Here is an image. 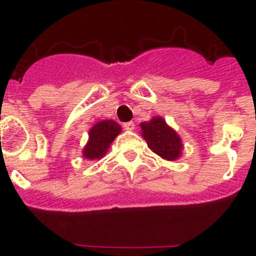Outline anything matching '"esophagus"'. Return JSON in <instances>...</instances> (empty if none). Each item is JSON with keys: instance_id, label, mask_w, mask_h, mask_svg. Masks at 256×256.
Returning <instances> with one entry per match:
<instances>
[{"instance_id": "esophagus-1", "label": "esophagus", "mask_w": 256, "mask_h": 256, "mask_svg": "<svg viewBox=\"0 0 256 256\" xmlns=\"http://www.w3.org/2000/svg\"><path fill=\"white\" fill-rule=\"evenodd\" d=\"M124 128L128 132H132L136 128V124H134V122H126V124H124Z\"/></svg>"}]
</instances>
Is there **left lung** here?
Wrapping results in <instances>:
<instances>
[{"label":"left lung","instance_id":"obj_1","mask_svg":"<svg viewBox=\"0 0 256 256\" xmlns=\"http://www.w3.org/2000/svg\"><path fill=\"white\" fill-rule=\"evenodd\" d=\"M140 134L148 142V148L166 160H176L182 156V138L174 128L166 124L162 116H152L148 122H142Z\"/></svg>","mask_w":256,"mask_h":256}]
</instances>
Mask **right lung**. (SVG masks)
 Masks as SVG:
<instances>
[{
	"mask_svg": "<svg viewBox=\"0 0 256 256\" xmlns=\"http://www.w3.org/2000/svg\"><path fill=\"white\" fill-rule=\"evenodd\" d=\"M120 132H122V128L116 120H98L88 130V144L82 150L84 158L88 160H100V158H104Z\"/></svg>",
	"mask_w": 256,
	"mask_h": 256,
	"instance_id": "obj_1",
	"label": "right lung"
}]
</instances>
